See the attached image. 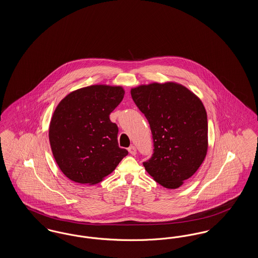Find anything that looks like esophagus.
<instances>
[{
    "label": "esophagus",
    "mask_w": 258,
    "mask_h": 258,
    "mask_svg": "<svg viewBox=\"0 0 258 258\" xmlns=\"http://www.w3.org/2000/svg\"><path fill=\"white\" fill-rule=\"evenodd\" d=\"M128 150V152H130V154H132L133 156H135L136 155V148L135 146H131V147L127 149Z\"/></svg>",
    "instance_id": "1"
}]
</instances>
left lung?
Wrapping results in <instances>:
<instances>
[{"label":"left lung","mask_w":258,"mask_h":258,"mask_svg":"<svg viewBox=\"0 0 258 258\" xmlns=\"http://www.w3.org/2000/svg\"><path fill=\"white\" fill-rule=\"evenodd\" d=\"M132 98L149 122L154 142L146 171L166 188H177L202 164L208 149L207 113L187 88L174 82L133 88Z\"/></svg>","instance_id":"left-lung-1"}]
</instances>
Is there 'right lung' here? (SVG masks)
<instances>
[{
	"label": "right lung",
	"mask_w": 258,
	"mask_h": 258,
	"mask_svg": "<svg viewBox=\"0 0 258 258\" xmlns=\"http://www.w3.org/2000/svg\"><path fill=\"white\" fill-rule=\"evenodd\" d=\"M120 86L92 85L62 98L49 126L51 150L61 171L79 184H98L128 154L118 145L109 119L123 100Z\"/></svg>",
	"instance_id": "obj_1"
}]
</instances>
